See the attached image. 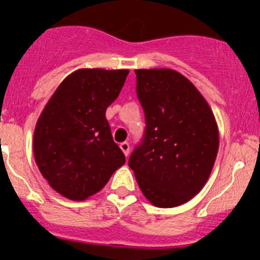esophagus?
<instances>
[{
  "label": "esophagus",
  "instance_id": "obj_1",
  "mask_svg": "<svg viewBox=\"0 0 260 260\" xmlns=\"http://www.w3.org/2000/svg\"><path fill=\"white\" fill-rule=\"evenodd\" d=\"M119 148L122 150V152L125 153V156L127 157L128 153H130V144L127 142H122V143H119Z\"/></svg>",
  "mask_w": 260,
  "mask_h": 260
}]
</instances>
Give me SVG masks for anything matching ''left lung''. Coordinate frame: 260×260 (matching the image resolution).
Wrapping results in <instances>:
<instances>
[{"label": "left lung", "instance_id": "obj_1", "mask_svg": "<svg viewBox=\"0 0 260 260\" xmlns=\"http://www.w3.org/2000/svg\"><path fill=\"white\" fill-rule=\"evenodd\" d=\"M135 74L146 133L128 167L153 206L177 207L207 182L219 151L217 123L207 100L178 71L139 69Z\"/></svg>", "mask_w": 260, "mask_h": 260}]
</instances>
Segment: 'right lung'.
Masks as SVG:
<instances>
[{
    "label": "right lung",
    "mask_w": 260,
    "mask_h": 260,
    "mask_svg": "<svg viewBox=\"0 0 260 260\" xmlns=\"http://www.w3.org/2000/svg\"><path fill=\"white\" fill-rule=\"evenodd\" d=\"M127 74L125 69H79L62 80L41 112L34 133L35 161L62 197L89 198L125 164L105 112Z\"/></svg>",
    "instance_id": "obj_1"
}]
</instances>
